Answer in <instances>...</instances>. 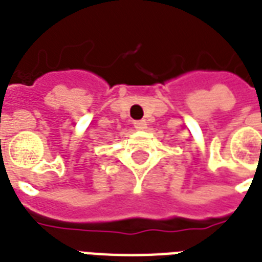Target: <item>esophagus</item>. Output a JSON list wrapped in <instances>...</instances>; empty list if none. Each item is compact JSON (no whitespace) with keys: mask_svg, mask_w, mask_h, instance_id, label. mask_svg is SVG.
Returning a JSON list of instances; mask_svg holds the SVG:
<instances>
[{"mask_svg":"<svg viewBox=\"0 0 262 262\" xmlns=\"http://www.w3.org/2000/svg\"><path fill=\"white\" fill-rule=\"evenodd\" d=\"M136 129H139V130H144L145 127H147V122H145V119H140V121H135L133 122Z\"/></svg>","mask_w":262,"mask_h":262,"instance_id":"obj_1","label":"esophagus"}]
</instances>
